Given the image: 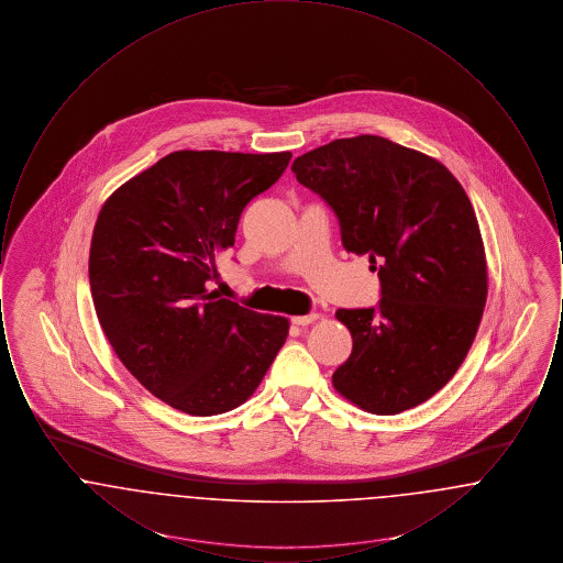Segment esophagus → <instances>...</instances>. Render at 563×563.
I'll use <instances>...</instances> for the list:
<instances>
[{"label":"esophagus","mask_w":563,"mask_h":563,"mask_svg":"<svg viewBox=\"0 0 563 563\" xmlns=\"http://www.w3.org/2000/svg\"><path fill=\"white\" fill-rule=\"evenodd\" d=\"M319 319V314H306V317H294L291 321H294V324H297V327H306V324H312V322L317 321Z\"/></svg>","instance_id":"1"}]
</instances>
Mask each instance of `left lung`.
Listing matches in <instances>:
<instances>
[{
  "instance_id": "left-lung-1",
  "label": "left lung",
  "mask_w": 563,
  "mask_h": 563,
  "mask_svg": "<svg viewBox=\"0 0 563 563\" xmlns=\"http://www.w3.org/2000/svg\"><path fill=\"white\" fill-rule=\"evenodd\" d=\"M291 170L335 211L344 249L379 264V308L335 312L352 352L333 388L377 416L429 401L464 363L487 299L466 191L441 162L375 134L335 139Z\"/></svg>"
}]
</instances>
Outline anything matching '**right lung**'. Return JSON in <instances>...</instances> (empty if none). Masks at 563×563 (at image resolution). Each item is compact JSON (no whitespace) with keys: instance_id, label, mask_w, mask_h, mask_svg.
Returning <instances> with one entry per match:
<instances>
[{"instance_id":"obj_1","label":"right lung","mask_w":563,"mask_h":563,"mask_svg":"<svg viewBox=\"0 0 563 563\" xmlns=\"http://www.w3.org/2000/svg\"><path fill=\"white\" fill-rule=\"evenodd\" d=\"M289 161L291 152H173L99 211L88 257L99 322L124 367L184 413L242 405L289 335V319L207 289L244 207Z\"/></svg>"}]
</instances>
